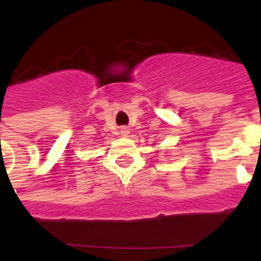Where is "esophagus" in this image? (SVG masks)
Here are the masks:
<instances>
[{"mask_svg":"<svg viewBox=\"0 0 261 261\" xmlns=\"http://www.w3.org/2000/svg\"><path fill=\"white\" fill-rule=\"evenodd\" d=\"M120 135L124 136V137H126V136L129 135V130L126 128H121L120 129Z\"/></svg>","mask_w":261,"mask_h":261,"instance_id":"obj_1","label":"esophagus"}]
</instances>
